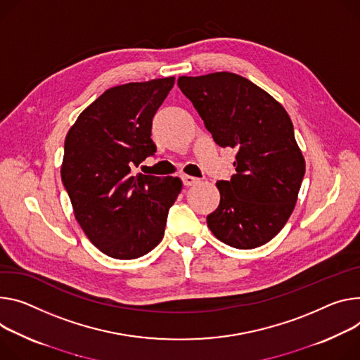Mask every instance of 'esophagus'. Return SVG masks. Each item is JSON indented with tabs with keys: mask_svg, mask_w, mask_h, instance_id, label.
Returning a JSON list of instances; mask_svg holds the SVG:
<instances>
[{
	"mask_svg": "<svg viewBox=\"0 0 360 360\" xmlns=\"http://www.w3.org/2000/svg\"><path fill=\"white\" fill-rule=\"evenodd\" d=\"M181 178H182V182H184V185H186V186H191V185H193V184L200 182V179H198V178L191 176V175H182Z\"/></svg>",
	"mask_w": 360,
	"mask_h": 360,
	"instance_id": "34e87169",
	"label": "esophagus"
}]
</instances>
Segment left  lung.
Instances as JSON below:
<instances>
[{
  "instance_id": "obj_1",
  "label": "left lung",
  "mask_w": 360,
  "mask_h": 360,
  "mask_svg": "<svg viewBox=\"0 0 360 360\" xmlns=\"http://www.w3.org/2000/svg\"><path fill=\"white\" fill-rule=\"evenodd\" d=\"M212 139L236 148V174L218 181V208L207 217L226 245L250 250L274 238L290 218L306 172L304 158L284 108L236 73L178 79Z\"/></svg>"
}]
</instances>
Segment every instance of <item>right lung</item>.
Here are the masks:
<instances>
[{
	"mask_svg": "<svg viewBox=\"0 0 360 360\" xmlns=\"http://www.w3.org/2000/svg\"><path fill=\"white\" fill-rule=\"evenodd\" d=\"M175 77L127 83L106 90L86 108L64 141L61 181L77 222L102 252L134 259L165 234L179 178L132 174L156 145L152 120Z\"/></svg>",
	"mask_w": 360,
	"mask_h": 360,
	"instance_id": "obj_1",
	"label": "right lung"
}]
</instances>
